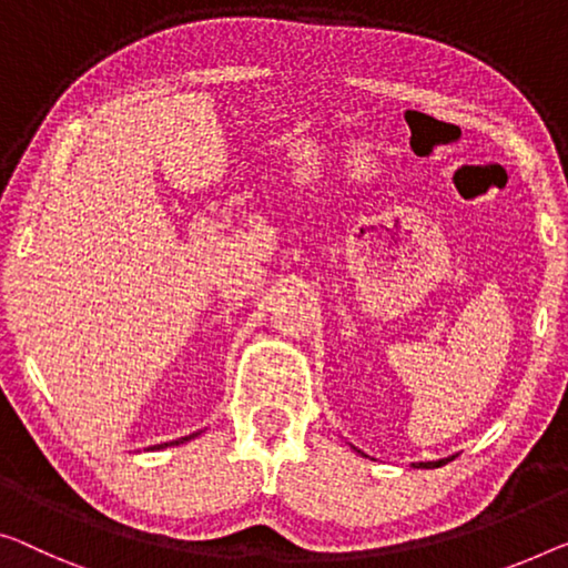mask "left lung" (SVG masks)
Returning a JSON list of instances; mask_svg holds the SVG:
<instances>
[{"instance_id": "8db88e82", "label": "left lung", "mask_w": 568, "mask_h": 568, "mask_svg": "<svg viewBox=\"0 0 568 568\" xmlns=\"http://www.w3.org/2000/svg\"><path fill=\"white\" fill-rule=\"evenodd\" d=\"M452 459H454V456H448V459H438V462H418V464H413V467H418V469H436V467H444V464H448Z\"/></svg>"}]
</instances>
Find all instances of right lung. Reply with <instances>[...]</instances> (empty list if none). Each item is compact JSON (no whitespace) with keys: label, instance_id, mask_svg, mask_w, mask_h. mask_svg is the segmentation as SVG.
Instances as JSON below:
<instances>
[{"label":"right lung","instance_id":"right-lung-1","mask_svg":"<svg viewBox=\"0 0 568 568\" xmlns=\"http://www.w3.org/2000/svg\"><path fill=\"white\" fill-rule=\"evenodd\" d=\"M199 434H191V436H183V438H178V442H171V444H158V446H150L152 452H155V448H165V446H178V444H185V442H191V438H196Z\"/></svg>","mask_w":568,"mask_h":568}]
</instances>
